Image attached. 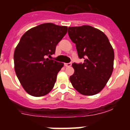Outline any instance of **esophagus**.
<instances>
[{
	"mask_svg": "<svg viewBox=\"0 0 130 130\" xmlns=\"http://www.w3.org/2000/svg\"><path fill=\"white\" fill-rule=\"evenodd\" d=\"M64 65H65V66L67 67H70L72 65V63L71 62H70V63H64Z\"/></svg>",
	"mask_w": 130,
	"mask_h": 130,
	"instance_id": "esophagus-1",
	"label": "esophagus"
}]
</instances>
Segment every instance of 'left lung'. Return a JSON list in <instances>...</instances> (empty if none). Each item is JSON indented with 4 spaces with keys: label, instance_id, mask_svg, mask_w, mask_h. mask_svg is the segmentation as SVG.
Instances as JSON below:
<instances>
[{
    "label": "left lung",
    "instance_id": "8db88e82",
    "mask_svg": "<svg viewBox=\"0 0 130 130\" xmlns=\"http://www.w3.org/2000/svg\"><path fill=\"white\" fill-rule=\"evenodd\" d=\"M68 33L84 63H73L70 80L75 89L85 95L101 91L113 70V48L106 35L90 26L69 27Z\"/></svg>",
    "mask_w": 130,
    "mask_h": 130
}]
</instances>
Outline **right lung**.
I'll return each mask as SVG.
<instances>
[{
	"label": "right lung",
	"mask_w": 130,
	"mask_h": 130,
	"mask_svg": "<svg viewBox=\"0 0 130 130\" xmlns=\"http://www.w3.org/2000/svg\"><path fill=\"white\" fill-rule=\"evenodd\" d=\"M67 32V26L44 23L30 29L21 38L14 52V69L31 95L43 96L54 87L63 63L48 57L55 54L57 44Z\"/></svg>",
	"instance_id": "add662e5"
}]
</instances>
